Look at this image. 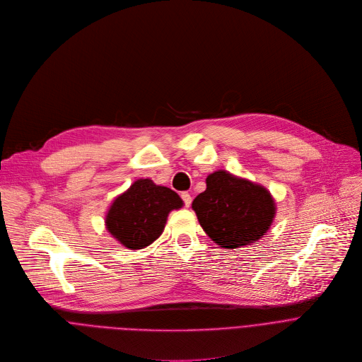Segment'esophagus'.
Instances as JSON below:
<instances>
[{
    "mask_svg": "<svg viewBox=\"0 0 362 362\" xmlns=\"http://www.w3.org/2000/svg\"><path fill=\"white\" fill-rule=\"evenodd\" d=\"M181 198H182V201H184V204H185V206H189V205H191V201H192V197H191V194H189V192H187V191H184V192H181Z\"/></svg>",
    "mask_w": 362,
    "mask_h": 362,
    "instance_id": "34e87169",
    "label": "esophagus"
}]
</instances>
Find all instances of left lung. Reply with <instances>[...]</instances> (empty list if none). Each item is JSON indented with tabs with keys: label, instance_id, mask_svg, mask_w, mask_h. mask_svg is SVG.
Segmentation results:
<instances>
[{
	"label": "left lung",
	"instance_id": "8db88e82",
	"mask_svg": "<svg viewBox=\"0 0 362 362\" xmlns=\"http://www.w3.org/2000/svg\"><path fill=\"white\" fill-rule=\"evenodd\" d=\"M206 235L223 248H238L258 241L271 227L275 204L261 185L215 171L206 177V189L192 201Z\"/></svg>",
	"mask_w": 362,
	"mask_h": 362
}]
</instances>
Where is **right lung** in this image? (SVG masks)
<instances>
[{"label":"right lung","instance_id":"add662e5","mask_svg":"<svg viewBox=\"0 0 362 362\" xmlns=\"http://www.w3.org/2000/svg\"><path fill=\"white\" fill-rule=\"evenodd\" d=\"M182 206L180 195L151 180H136L110 206L105 226L129 250L153 244L164 231L170 211Z\"/></svg>","mask_w":362,"mask_h":362}]
</instances>
